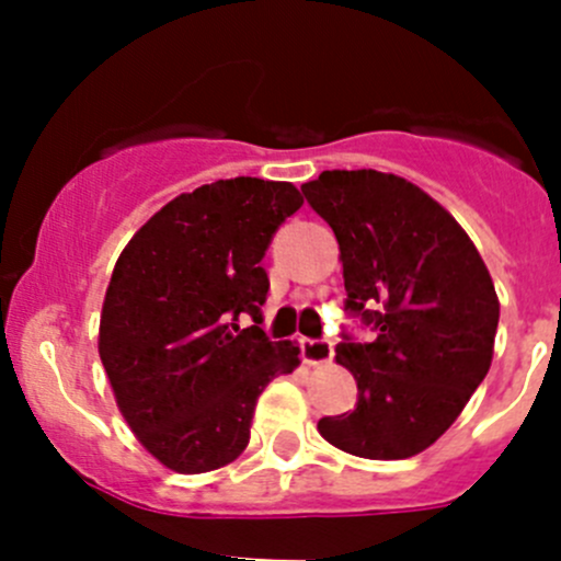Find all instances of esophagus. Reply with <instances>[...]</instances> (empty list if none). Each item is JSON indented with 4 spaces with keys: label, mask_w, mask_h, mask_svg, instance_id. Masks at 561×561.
<instances>
[{
    "label": "esophagus",
    "mask_w": 561,
    "mask_h": 561,
    "mask_svg": "<svg viewBox=\"0 0 561 561\" xmlns=\"http://www.w3.org/2000/svg\"><path fill=\"white\" fill-rule=\"evenodd\" d=\"M301 353H304V360H307L309 366L328 364V360L333 358V342L331 339H304Z\"/></svg>",
    "instance_id": "34e87169"
}]
</instances>
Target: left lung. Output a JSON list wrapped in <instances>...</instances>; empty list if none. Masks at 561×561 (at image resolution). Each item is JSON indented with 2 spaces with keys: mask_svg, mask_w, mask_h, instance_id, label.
Returning a JSON list of instances; mask_svg holds the SVG:
<instances>
[{
  "mask_svg": "<svg viewBox=\"0 0 561 561\" xmlns=\"http://www.w3.org/2000/svg\"><path fill=\"white\" fill-rule=\"evenodd\" d=\"M333 228L347 314L336 364L358 382L355 410L317 428L344 454L410 458L437 443L489 375L500 301L461 225L421 186L380 171H322L301 186Z\"/></svg>",
  "mask_w": 561,
  "mask_h": 561,
  "instance_id": "obj_1",
  "label": "left lung"
}]
</instances>
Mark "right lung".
<instances>
[{"label": "right lung", "mask_w": 561, "mask_h": 561, "mask_svg": "<svg viewBox=\"0 0 561 561\" xmlns=\"http://www.w3.org/2000/svg\"><path fill=\"white\" fill-rule=\"evenodd\" d=\"M304 197L290 181H214L162 206L118 254L100 314V360L124 421L181 474L241 456L254 404L301 360L260 325L271 239Z\"/></svg>", "instance_id": "right-lung-1"}]
</instances>
